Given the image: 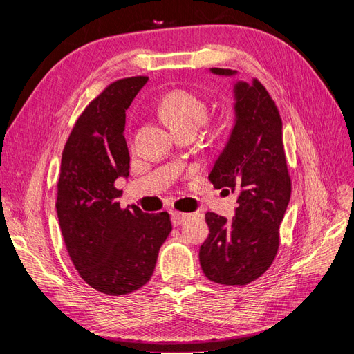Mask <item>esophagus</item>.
I'll use <instances>...</instances> for the list:
<instances>
[{
	"label": "esophagus",
	"instance_id": "34e87169",
	"mask_svg": "<svg viewBox=\"0 0 354 354\" xmlns=\"http://www.w3.org/2000/svg\"><path fill=\"white\" fill-rule=\"evenodd\" d=\"M171 223H173V226H180L181 223H183L189 216L185 212H178V211H171Z\"/></svg>",
	"mask_w": 354,
	"mask_h": 354
}]
</instances>
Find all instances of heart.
I'll return each instance as SVG.
<instances>
[{
    "instance_id": "obj_1",
    "label": "heart",
    "mask_w": 354,
    "mask_h": 354,
    "mask_svg": "<svg viewBox=\"0 0 354 354\" xmlns=\"http://www.w3.org/2000/svg\"><path fill=\"white\" fill-rule=\"evenodd\" d=\"M158 112L171 125L174 131L177 130H198L207 121V104L199 95L186 91L174 90L167 93L159 100Z\"/></svg>"
}]
</instances>
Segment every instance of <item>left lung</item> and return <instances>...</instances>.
Returning <instances> with one entry per match:
<instances>
[{"label":"left lung","instance_id":"left-lung-1","mask_svg":"<svg viewBox=\"0 0 354 354\" xmlns=\"http://www.w3.org/2000/svg\"><path fill=\"white\" fill-rule=\"evenodd\" d=\"M220 77L232 69L211 68ZM233 127L208 178L214 187L236 194L234 217L207 212L209 234L201 245L199 263L209 281L246 285L272 266L279 248V226L291 198L282 143V120L263 85L233 82Z\"/></svg>","mask_w":354,"mask_h":354}]
</instances>
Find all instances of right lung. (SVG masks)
Returning a JSON list of instances; mask_svg holds the SVG:
<instances>
[{
  "label": "right lung",
  "instance_id": "right-lung-1",
  "mask_svg": "<svg viewBox=\"0 0 354 354\" xmlns=\"http://www.w3.org/2000/svg\"><path fill=\"white\" fill-rule=\"evenodd\" d=\"M147 80L111 84L78 118L62 153L56 209L63 239L82 279L108 295L147 283L173 229L168 212L122 209L115 187L116 178L130 174L125 111Z\"/></svg>",
  "mask_w": 354,
  "mask_h": 354
}]
</instances>
